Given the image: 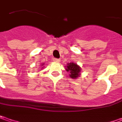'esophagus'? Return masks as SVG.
<instances>
[{"label": "esophagus", "instance_id": "1", "mask_svg": "<svg viewBox=\"0 0 122 122\" xmlns=\"http://www.w3.org/2000/svg\"><path fill=\"white\" fill-rule=\"evenodd\" d=\"M53 61H54V62H56V63H59V62L61 61V60H60V59H53Z\"/></svg>", "mask_w": 122, "mask_h": 122}]
</instances>
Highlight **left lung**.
I'll use <instances>...</instances> for the list:
<instances>
[{
  "instance_id": "8db88e82",
  "label": "left lung",
  "mask_w": 122,
  "mask_h": 122,
  "mask_svg": "<svg viewBox=\"0 0 122 122\" xmlns=\"http://www.w3.org/2000/svg\"><path fill=\"white\" fill-rule=\"evenodd\" d=\"M66 67V70L69 72V76L73 79H77L79 76H81V67L77 65L75 63L70 62L68 63Z\"/></svg>"
}]
</instances>
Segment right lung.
Listing matches in <instances>:
<instances>
[{
  "label": "right lung",
  "mask_w": 122,
  "mask_h": 122,
  "mask_svg": "<svg viewBox=\"0 0 122 122\" xmlns=\"http://www.w3.org/2000/svg\"><path fill=\"white\" fill-rule=\"evenodd\" d=\"M43 65H44V63H42V64H41V66H42V68H44V66H43Z\"/></svg>",
  "instance_id": "obj_1"
}]
</instances>
